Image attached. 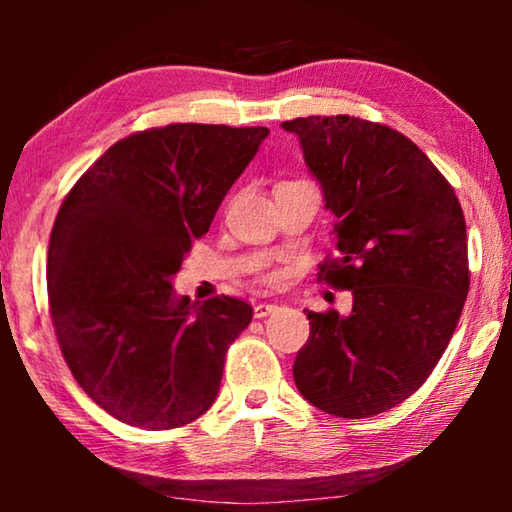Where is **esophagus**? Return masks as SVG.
Instances as JSON below:
<instances>
[{
    "instance_id": "esophagus-1",
    "label": "esophagus",
    "mask_w": 512,
    "mask_h": 512,
    "mask_svg": "<svg viewBox=\"0 0 512 512\" xmlns=\"http://www.w3.org/2000/svg\"><path fill=\"white\" fill-rule=\"evenodd\" d=\"M275 309H277V305H273V302H257V305L253 307V311H255V318H266V316H271Z\"/></svg>"
}]
</instances>
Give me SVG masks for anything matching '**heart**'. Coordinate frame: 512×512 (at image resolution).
<instances>
[{"label": "heart", "instance_id": "1", "mask_svg": "<svg viewBox=\"0 0 512 512\" xmlns=\"http://www.w3.org/2000/svg\"><path fill=\"white\" fill-rule=\"evenodd\" d=\"M266 280H268V282H271V280H273V275H266Z\"/></svg>", "mask_w": 512, "mask_h": 512}]
</instances>
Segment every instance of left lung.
<instances>
[{
  "label": "left lung",
  "mask_w": 512,
  "mask_h": 512,
  "mask_svg": "<svg viewBox=\"0 0 512 512\" xmlns=\"http://www.w3.org/2000/svg\"><path fill=\"white\" fill-rule=\"evenodd\" d=\"M336 216L339 257L320 280L352 291L341 316L307 311L298 391L339 418H370L427 381L470 289L461 203L409 137L350 115L284 121Z\"/></svg>",
  "instance_id": "8db88e82"
}]
</instances>
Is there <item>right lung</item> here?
Wrapping results in <instances>:
<instances>
[{
  "mask_svg": "<svg viewBox=\"0 0 512 512\" xmlns=\"http://www.w3.org/2000/svg\"><path fill=\"white\" fill-rule=\"evenodd\" d=\"M266 135L214 124L128 135L60 205L47 257L51 320L74 379L112 418L176 429L219 395L225 352L253 307L230 296L189 305L171 280Z\"/></svg>",
  "mask_w": 512,
  "mask_h": 512,
  "instance_id": "obj_1",
  "label": "right lung"
}]
</instances>
